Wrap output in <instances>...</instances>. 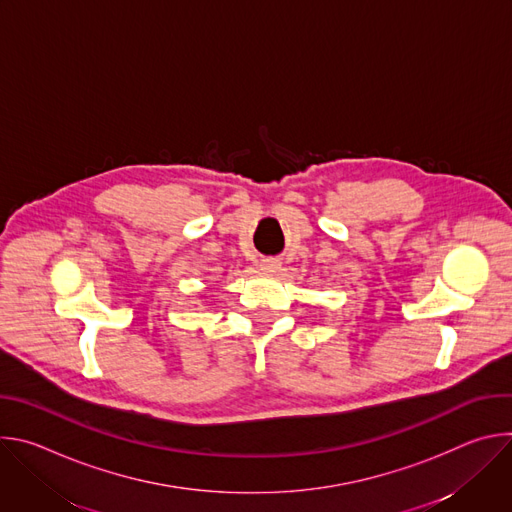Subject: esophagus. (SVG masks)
<instances>
[{
	"label": "esophagus",
	"instance_id": "1",
	"mask_svg": "<svg viewBox=\"0 0 512 512\" xmlns=\"http://www.w3.org/2000/svg\"><path fill=\"white\" fill-rule=\"evenodd\" d=\"M277 267H279V261H277V259H263V261H261V269H263L265 273H273V271H277Z\"/></svg>",
	"mask_w": 512,
	"mask_h": 512
}]
</instances>
